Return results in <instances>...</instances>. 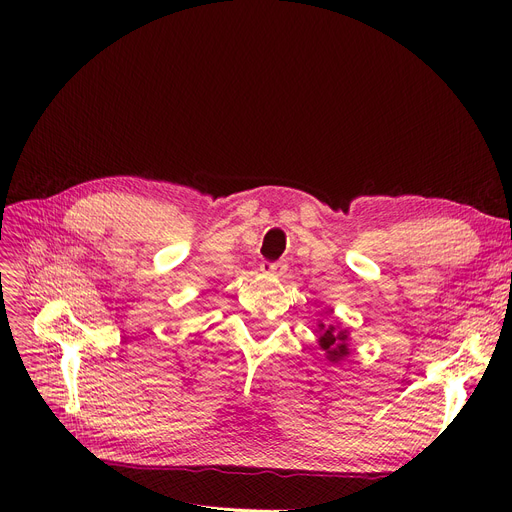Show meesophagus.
Masks as SVG:
<instances>
[{"mask_svg": "<svg viewBox=\"0 0 512 512\" xmlns=\"http://www.w3.org/2000/svg\"><path fill=\"white\" fill-rule=\"evenodd\" d=\"M261 272L263 274H267V276H282L284 272H286V263H282V261H276V263H272V261H263L261 263Z\"/></svg>", "mask_w": 512, "mask_h": 512, "instance_id": "1", "label": "esophagus"}]
</instances>
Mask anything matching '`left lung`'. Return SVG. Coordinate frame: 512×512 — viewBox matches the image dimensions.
I'll list each match as a JSON object with an SVG mask.
<instances>
[{"instance_id":"obj_1","label":"left lung","mask_w":512,"mask_h":512,"mask_svg":"<svg viewBox=\"0 0 512 512\" xmlns=\"http://www.w3.org/2000/svg\"><path fill=\"white\" fill-rule=\"evenodd\" d=\"M348 332L346 330H338L336 326H326L319 324V346L321 351H326L328 361L332 363H340L348 353Z\"/></svg>"}]
</instances>
